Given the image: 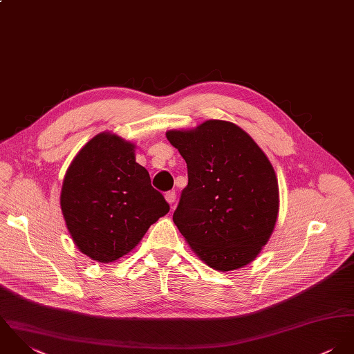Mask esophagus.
<instances>
[{"instance_id":"1","label":"esophagus","mask_w":354,"mask_h":354,"mask_svg":"<svg viewBox=\"0 0 354 354\" xmlns=\"http://www.w3.org/2000/svg\"><path fill=\"white\" fill-rule=\"evenodd\" d=\"M165 200H167L168 204L172 205L175 203V200H176V193L175 192H167L165 193Z\"/></svg>"}]
</instances>
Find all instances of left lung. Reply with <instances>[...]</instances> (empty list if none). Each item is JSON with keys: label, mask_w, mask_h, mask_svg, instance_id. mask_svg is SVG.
<instances>
[{"label": "left lung", "mask_w": 354, "mask_h": 354, "mask_svg": "<svg viewBox=\"0 0 354 354\" xmlns=\"http://www.w3.org/2000/svg\"><path fill=\"white\" fill-rule=\"evenodd\" d=\"M167 138L187 164L174 223L198 257L216 271L238 270L268 242L279 211L275 171L242 129L208 120Z\"/></svg>", "instance_id": "left-lung-1"}]
</instances>
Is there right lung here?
<instances>
[{
	"label": "right lung",
	"mask_w": 354,
	"mask_h": 354,
	"mask_svg": "<svg viewBox=\"0 0 354 354\" xmlns=\"http://www.w3.org/2000/svg\"><path fill=\"white\" fill-rule=\"evenodd\" d=\"M77 249L112 263L134 249L169 205L136 161L134 145L102 133L87 142L66 174L60 197Z\"/></svg>",
	"instance_id": "obj_1"
}]
</instances>
